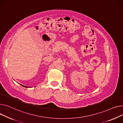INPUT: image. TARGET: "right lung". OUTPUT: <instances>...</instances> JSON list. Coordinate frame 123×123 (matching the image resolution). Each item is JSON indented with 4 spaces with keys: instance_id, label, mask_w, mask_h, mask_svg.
Here are the masks:
<instances>
[{
    "instance_id": "right-lung-1",
    "label": "right lung",
    "mask_w": 123,
    "mask_h": 123,
    "mask_svg": "<svg viewBox=\"0 0 123 123\" xmlns=\"http://www.w3.org/2000/svg\"><path fill=\"white\" fill-rule=\"evenodd\" d=\"M22 86H24V87H28L27 86H23V85H21Z\"/></svg>"
}]
</instances>
